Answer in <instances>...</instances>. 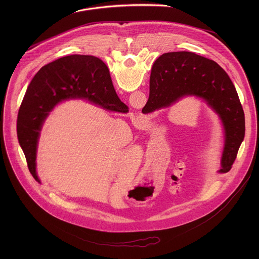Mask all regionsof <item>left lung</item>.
Masks as SVG:
<instances>
[{
  "instance_id": "1",
  "label": "left lung",
  "mask_w": 259,
  "mask_h": 259,
  "mask_svg": "<svg viewBox=\"0 0 259 259\" xmlns=\"http://www.w3.org/2000/svg\"><path fill=\"white\" fill-rule=\"evenodd\" d=\"M106 72L107 66L97 58ZM186 96L203 99L219 117L225 132L220 173L229 172L245 136V115L228 73L215 61L192 52L161 55L153 65L144 113L169 107Z\"/></svg>"
}]
</instances>
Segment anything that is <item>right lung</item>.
Returning a JSON list of instances; mask_svg holds the SVG:
<instances>
[{
  "instance_id": "obj_1",
  "label": "right lung",
  "mask_w": 259,
  "mask_h": 259,
  "mask_svg": "<svg viewBox=\"0 0 259 259\" xmlns=\"http://www.w3.org/2000/svg\"><path fill=\"white\" fill-rule=\"evenodd\" d=\"M68 99H87L112 112L128 109L97 57L75 54L44 65L28 85L17 117L18 141L28 170L38 181L35 159L43 124L57 103Z\"/></svg>"
}]
</instances>
